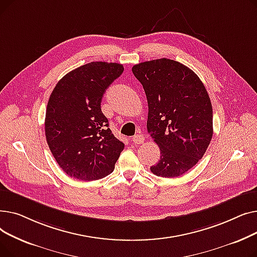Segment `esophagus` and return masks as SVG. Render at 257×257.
<instances>
[{"instance_id": "1", "label": "esophagus", "mask_w": 257, "mask_h": 257, "mask_svg": "<svg viewBox=\"0 0 257 257\" xmlns=\"http://www.w3.org/2000/svg\"><path fill=\"white\" fill-rule=\"evenodd\" d=\"M144 141H145V138L143 136H141V134H138V136H134L132 138V142L134 144H139L140 145V144H143Z\"/></svg>"}]
</instances>
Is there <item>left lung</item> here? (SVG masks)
I'll return each mask as SVG.
<instances>
[{
	"instance_id": "left-lung-1",
	"label": "left lung",
	"mask_w": 257,
	"mask_h": 257,
	"mask_svg": "<svg viewBox=\"0 0 257 257\" xmlns=\"http://www.w3.org/2000/svg\"><path fill=\"white\" fill-rule=\"evenodd\" d=\"M132 73L146 92L147 129L160 149L150 170L159 177L181 176L203 157L212 138L207 90L191 69L168 58L136 64Z\"/></svg>"
}]
</instances>
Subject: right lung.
<instances>
[{
	"label": "right lung",
	"instance_id": "1",
	"mask_svg": "<svg viewBox=\"0 0 257 257\" xmlns=\"http://www.w3.org/2000/svg\"><path fill=\"white\" fill-rule=\"evenodd\" d=\"M123 71L119 63L89 62L62 77L51 93L47 143L59 167L73 178L91 181L107 176L124 150L101 110L104 92Z\"/></svg>",
	"mask_w": 257,
	"mask_h": 257
}]
</instances>
